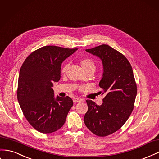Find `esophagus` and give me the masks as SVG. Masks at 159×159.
<instances>
[{
  "mask_svg": "<svg viewBox=\"0 0 159 159\" xmlns=\"http://www.w3.org/2000/svg\"><path fill=\"white\" fill-rule=\"evenodd\" d=\"M73 101H74V103H78V102H81V101H82V100L80 99V98H74V100H73Z\"/></svg>",
  "mask_w": 159,
  "mask_h": 159,
  "instance_id": "1",
  "label": "esophagus"
}]
</instances>
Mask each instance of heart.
<instances>
[{
	"instance_id": "1",
	"label": "heart",
	"mask_w": 159,
	"mask_h": 159,
	"mask_svg": "<svg viewBox=\"0 0 159 159\" xmlns=\"http://www.w3.org/2000/svg\"><path fill=\"white\" fill-rule=\"evenodd\" d=\"M81 66L82 67L83 69L85 71L92 70H95L96 69V63L95 61L92 58L89 57H85L81 59L80 61ZM68 67H69V63L66 62L63 64L62 67H61V72L62 73H66L68 69Z\"/></svg>"
}]
</instances>
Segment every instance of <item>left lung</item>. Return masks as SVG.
<instances>
[{
    "instance_id": "left-lung-1",
    "label": "left lung",
    "mask_w": 159,
    "mask_h": 159,
    "mask_svg": "<svg viewBox=\"0 0 159 159\" xmlns=\"http://www.w3.org/2000/svg\"><path fill=\"white\" fill-rule=\"evenodd\" d=\"M85 51L102 60L104 72L99 86L105 97L100 106L86 100L88 110L84 120L94 134L106 136L118 130L130 116L137 93L136 84L130 62L119 51L108 45Z\"/></svg>"
}]
</instances>
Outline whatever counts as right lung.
I'll list each match as a JSON object with an SVG mask.
<instances>
[{
	"label": "right lung",
	"mask_w": 159,
	"mask_h": 159,
	"mask_svg": "<svg viewBox=\"0 0 159 159\" xmlns=\"http://www.w3.org/2000/svg\"><path fill=\"white\" fill-rule=\"evenodd\" d=\"M77 50L44 46L30 54L20 67L17 99L25 117L39 132H55L66 122L73 100L55 98L53 83L60 79L62 62Z\"/></svg>",
	"instance_id": "right-lung-1"
}]
</instances>
